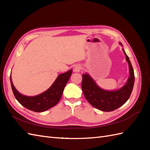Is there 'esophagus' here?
I'll list each match as a JSON object with an SVG mask.
<instances>
[{
  "label": "esophagus",
  "instance_id": "34e87169",
  "mask_svg": "<svg viewBox=\"0 0 150 150\" xmlns=\"http://www.w3.org/2000/svg\"><path fill=\"white\" fill-rule=\"evenodd\" d=\"M81 66L80 64H78L76 65L74 67V71L76 72H78L81 71Z\"/></svg>",
  "mask_w": 150,
  "mask_h": 150
}]
</instances>
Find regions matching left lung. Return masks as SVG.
Instances as JSON below:
<instances>
[{
    "mask_svg": "<svg viewBox=\"0 0 150 150\" xmlns=\"http://www.w3.org/2000/svg\"><path fill=\"white\" fill-rule=\"evenodd\" d=\"M120 44L122 46L120 42ZM126 60L128 63L129 76L126 83L119 89L107 91L101 89L88 73L83 74L82 89L87 101L93 106L103 111H114L128 100L133 91L134 74L132 65L124 49Z\"/></svg>",
    "mask_w": 150,
    "mask_h": 150,
    "instance_id": "left-lung-1",
    "label": "left lung"
}]
</instances>
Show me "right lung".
Returning <instances> with one entry per match:
<instances>
[{
  "label": "right lung",
  "mask_w": 150,
  "mask_h": 150,
  "mask_svg": "<svg viewBox=\"0 0 150 150\" xmlns=\"http://www.w3.org/2000/svg\"><path fill=\"white\" fill-rule=\"evenodd\" d=\"M72 70L59 75L54 83L46 91L34 96H28L21 94L13 84L10 76L11 87L13 94L22 106L34 112H43L56 106L59 101Z\"/></svg>",
  "instance_id": "add662e5"
}]
</instances>
